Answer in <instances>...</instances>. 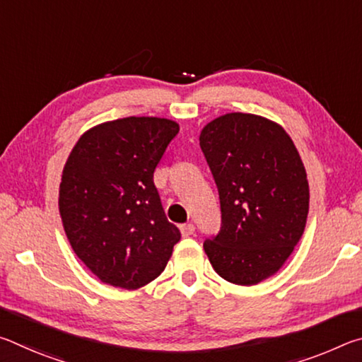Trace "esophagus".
Masks as SVG:
<instances>
[{"label": "esophagus", "instance_id": "obj_1", "mask_svg": "<svg viewBox=\"0 0 362 362\" xmlns=\"http://www.w3.org/2000/svg\"><path fill=\"white\" fill-rule=\"evenodd\" d=\"M180 233H182V236H192L194 233V225L193 223L180 225Z\"/></svg>", "mask_w": 362, "mask_h": 362}]
</instances>
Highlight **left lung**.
I'll list each match as a JSON object with an SVG mask.
<instances>
[{"mask_svg": "<svg viewBox=\"0 0 362 362\" xmlns=\"http://www.w3.org/2000/svg\"><path fill=\"white\" fill-rule=\"evenodd\" d=\"M201 150L216 180L220 231L204 241L218 276L252 286L278 272L303 235L310 188L292 139L276 122L226 113L204 126Z\"/></svg>", "mask_w": 362, "mask_h": 362, "instance_id": "1", "label": "left lung"}]
</instances>
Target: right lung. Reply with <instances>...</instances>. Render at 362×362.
Returning a JSON list of instances; mask_svg holds the SVG:
<instances>
[{
  "instance_id": "add662e5",
  "label": "right lung",
  "mask_w": 362,
  "mask_h": 362,
  "mask_svg": "<svg viewBox=\"0 0 362 362\" xmlns=\"http://www.w3.org/2000/svg\"><path fill=\"white\" fill-rule=\"evenodd\" d=\"M179 124L129 116L84 132L66 159L59 211L73 250L102 283L139 289L164 272L180 231L153 182Z\"/></svg>"
}]
</instances>
